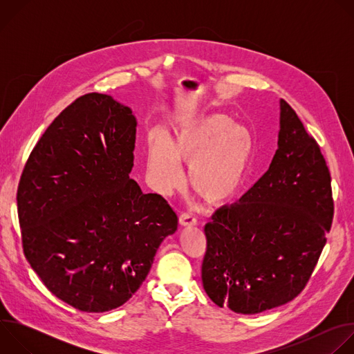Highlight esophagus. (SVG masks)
I'll return each mask as SVG.
<instances>
[{"label": "esophagus", "instance_id": "34e87169", "mask_svg": "<svg viewBox=\"0 0 354 354\" xmlns=\"http://www.w3.org/2000/svg\"><path fill=\"white\" fill-rule=\"evenodd\" d=\"M179 223H180V225H183V227H193V225L197 224V220H196V217H193L190 213H182V214L179 216Z\"/></svg>", "mask_w": 354, "mask_h": 354}]
</instances>
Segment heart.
I'll list each match as a JSON object with an SVG mask.
<instances>
[{
    "mask_svg": "<svg viewBox=\"0 0 354 354\" xmlns=\"http://www.w3.org/2000/svg\"><path fill=\"white\" fill-rule=\"evenodd\" d=\"M254 154L255 140L245 126L212 113L183 123L172 144L161 134L151 136L147 171L157 192L171 194L183 185L185 164L192 189L210 203H223L248 178Z\"/></svg>",
    "mask_w": 354,
    "mask_h": 354,
    "instance_id": "1",
    "label": "heart"
}]
</instances>
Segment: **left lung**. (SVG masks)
<instances>
[{
    "mask_svg": "<svg viewBox=\"0 0 354 354\" xmlns=\"http://www.w3.org/2000/svg\"><path fill=\"white\" fill-rule=\"evenodd\" d=\"M277 145L265 175L205 227V291L238 314L276 308L304 290L332 225L326 161L284 99Z\"/></svg>",
    "mask_w": 354,
    "mask_h": 354,
    "instance_id": "1",
    "label": "left lung"
}]
</instances>
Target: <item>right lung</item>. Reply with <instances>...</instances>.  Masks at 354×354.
<instances>
[{
    "instance_id": "obj_1",
    "label": "right lung",
    "mask_w": 354,
    "mask_h": 354,
    "mask_svg": "<svg viewBox=\"0 0 354 354\" xmlns=\"http://www.w3.org/2000/svg\"><path fill=\"white\" fill-rule=\"evenodd\" d=\"M136 127L112 96H80L40 137L19 180L25 258L50 292L84 313L123 306L178 228L168 201L129 176Z\"/></svg>"
}]
</instances>
